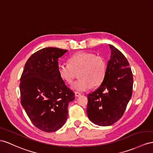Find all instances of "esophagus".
I'll return each mask as SVG.
<instances>
[{
	"label": "esophagus",
	"instance_id": "esophagus-1",
	"mask_svg": "<svg viewBox=\"0 0 153 153\" xmlns=\"http://www.w3.org/2000/svg\"><path fill=\"white\" fill-rule=\"evenodd\" d=\"M75 96L76 97H79L81 96V94L79 92H75Z\"/></svg>",
	"mask_w": 153,
	"mask_h": 153
}]
</instances>
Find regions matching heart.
Here are the masks:
<instances>
[{
  "mask_svg": "<svg viewBox=\"0 0 153 153\" xmlns=\"http://www.w3.org/2000/svg\"><path fill=\"white\" fill-rule=\"evenodd\" d=\"M68 62V65H59L57 72L61 79L68 84L72 83L76 73L79 72L80 79L72 85V89L83 92L91 86L98 87L103 83L107 70V62L103 57L92 52H80L70 57Z\"/></svg>",
  "mask_w": 153,
  "mask_h": 153,
  "instance_id": "heart-1",
  "label": "heart"
}]
</instances>
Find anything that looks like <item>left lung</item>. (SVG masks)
<instances>
[{"mask_svg":"<svg viewBox=\"0 0 153 153\" xmlns=\"http://www.w3.org/2000/svg\"><path fill=\"white\" fill-rule=\"evenodd\" d=\"M110 60L103 83L88 95L87 112L92 122L109 126L118 121L132 96L133 76L127 59L119 50L109 45Z\"/></svg>","mask_w":153,"mask_h":153,"instance_id":"1","label":"left lung"}]
</instances>
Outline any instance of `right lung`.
Returning <instances> with one entry per match:
<instances>
[{"label": "right lung", "mask_w": 153, "mask_h": 153, "mask_svg": "<svg viewBox=\"0 0 153 153\" xmlns=\"http://www.w3.org/2000/svg\"><path fill=\"white\" fill-rule=\"evenodd\" d=\"M53 47L32 54L21 77V102L33 124L47 132L57 131L68 117L74 93L58 75V59L67 52Z\"/></svg>", "instance_id": "obj_1"}]
</instances>
